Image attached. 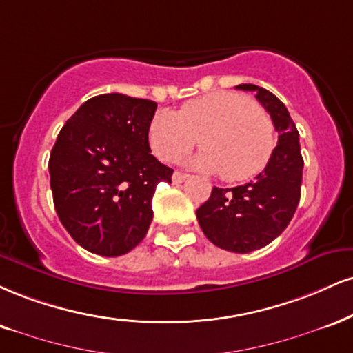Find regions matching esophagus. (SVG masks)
Returning a JSON list of instances; mask_svg holds the SVG:
<instances>
[{
    "label": "esophagus",
    "instance_id": "1",
    "mask_svg": "<svg viewBox=\"0 0 353 353\" xmlns=\"http://www.w3.org/2000/svg\"><path fill=\"white\" fill-rule=\"evenodd\" d=\"M185 179H189V174H184V172H179V171H176L172 174V181L176 182V184H181V182H184Z\"/></svg>",
    "mask_w": 353,
    "mask_h": 353
}]
</instances>
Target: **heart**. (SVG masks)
I'll return each mask as SVG.
<instances>
[{"instance_id":"1","label":"heart","mask_w":353,"mask_h":353,"mask_svg":"<svg viewBox=\"0 0 353 353\" xmlns=\"http://www.w3.org/2000/svg\"><path fill=\"white\" fill-rule=\"evenodd\" d=\"M190 161L201 171H217L227 182L245 181L260 172L273 154L276 136L271 118L243 95L212 93L190 100L179 112L159 110L148 126L152 152L177 161L197 143Z\"/></svg>"}]
</instances>
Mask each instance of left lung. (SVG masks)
<instances>
[{
	"label": "left lung",
	"mask_w": 353,
	"mask_h": 353,
	"mask_svg": "<svg viewBox=\"0 0 353 353\" xmlns=\"http://www.w3.org/2000/svg\"><path fill=\"white\" fill-rule=\"evenodd\" d=\"M235 88L254 92L279 133L278 144L266 168L253 181L230 189L214 188L195 215L203 235L215 246L250 253L271 243L290 225L299 203L304 161L299 133L283 101L253 83Z\"/></svg>",
	"instance_id": "left-lung-1"
}]
</instances>
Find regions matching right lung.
Masks as SVG:
<instances>
[{
  "instance_id": "1",
  "label": "right lung",
  "mask_w": 353,
  "mask_h": 353,
  "mask_svg": "<svg viewBox=\"0 0 353 353\" xmlns=\"http://www.w3.org/2000/svg\"><path fill=\"white\" fill-rule=\"evenodd\" d=\"M156 101L123 93L87 100L67 120L49 158L54 207L87 252L120 256L146 236L152 195L172 169L151 154Z\"/></svg>"
}]
</instances>
